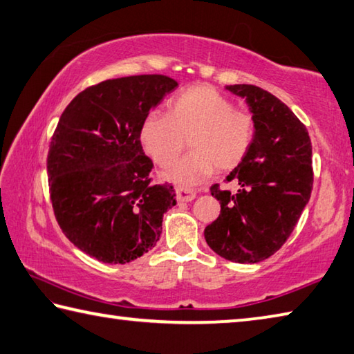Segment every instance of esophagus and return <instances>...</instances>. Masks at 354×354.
Wrapping results in <instances>:
<instances>
[{"instance_id":"34e87169","label":"esophagus","mask_w":354,"mask_h":354,"mask_svg":"<svg viewBox=\"0 0 354 354\" xmlns=\"http://www.w3.org/2000/svg\"><path fill=\"white\" fill-rule=\"evenodd\" d=\"M195 196H196L195 190L184 189V187H178V189H176V199H178V203H183V201L189 203V201H192V199H195Z\"/></svg>"}]
</instances>
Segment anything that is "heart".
<instances>
[{"label": "heart", "mask_w": 354, "mask_h": 354, "mask_svg": "<svg viewBox=\"0 0 354 354\" xmlns=\"http://www.w3.org/2000/svg\"><path fill=\"white\" fill-rule=\"evenodd\" d=\"M252 113L236 110L235 104L215 88L195 85L171 99L169 114L150 113L140 125L144 150L159 167H169L190 140L192 151L169 173L171 181L195 185L218 169L239 167L257 138Z\"/></svg>", "instance_id": "heart-1"}]
</instances>
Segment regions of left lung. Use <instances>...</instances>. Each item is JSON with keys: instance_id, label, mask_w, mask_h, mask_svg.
<instances>
[{"instance_id": "1", "label": "left lung", "mask_w": 354, "mask_h": 354, "mask_svg": "<svg viewBox=\"0 0 354 354\" xmlns=\"http://www.w3.org/2000/svg\"><path fill=\"white\" fill-rule=\"evenodd\" d=\"M246 99L257 119V138L249 155L226 183L210 187L221 204L220 216L204 229L212 250L235 263H259L283 246L310 201L314 173L306 127L271 93L254 85H229Z\"/></svg>"}]
</instances>
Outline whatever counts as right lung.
I'll list each match as a JSON object with an SVG mask.
<instances>
[{
  "mask_svg": "<svg viewBox=\"0 0 354 354\" xmlns=\"http://www.w3.org/2000/svg\"><path fill=\"white\" fill-rule=\"evenodd\" d=\"M178 83L167 75L100 82L71 100L48 153L49 195L66 239L99 261L124 265L155 248L176 204L171 184H151L139 131Z\"/></svg>",
  "mask_w": 354,
  "mask_h": 354,
  "instance_id": "add662e5",
  "label": "right lung"
}]
</instances>
